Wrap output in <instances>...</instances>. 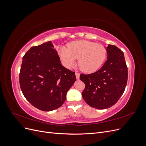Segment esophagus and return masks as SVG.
<instances>
[{
	"instance_id": "obj_1",
	"label": "esophagus",
	"mask_w": 146,
	"mask_h": 146,
	"mask_svg": "<svg viewBox=\"0 0 146 146\" xmlns=\"http://www.w3.org/2000/svg\"><path fill=\"white\" fill-rule=\"evenodd\" d=\"M76 78L78 80L79 78H80V73L76 72Z\"/></svg>"
}]
</instances>
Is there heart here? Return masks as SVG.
Returning a JSON list of instances; mask_svg holds the SVG:
<instances>
[{
	"instance_id": "obj_1",
	"label": "heart",
	"mask_w": 146,
	"mask_h": 146,
	"mask_svg": "<svg viewBox=\"0 0 146 146\" xmlns=\"http://www.w3.org/2000/svg\"><path fill=\"white\" fill-rule=\"evenodd\" d=\"M58 55L63 65L72 68L78 60V67L85 73L96 71L103 64L107 55V50L102 45L86 40L76 41L69 43L68 48H60Z\"/></svg>"
}]
</instances>
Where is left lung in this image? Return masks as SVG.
I'll return each mask as SVG.
<instances>
[{
	"label": "left lung",
	"instance_id": "left-lung-1",
	"mask_svg": "<svg viewBox=\"0 0 146 146\" xmlns=\"http://www.w3.org/2000/svg\"><path fill=\"white\" fill-rule=\"evenodd\" d=\"M107 60L98 71L81 74L80 80L85 84L82 97L91 107L105 109L112 107L125 91L128 69L123 52L116 46L107 48Z\"/></svg>",
	"mask_w": 146,
	"mask_h": 146
}]
</instances>
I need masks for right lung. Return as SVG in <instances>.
<instances>
[{
  "label": "right lung",
  "mask_w": 146,
  "mask_h": 146,
  "mask_svg": "<svg viewBox=\"0 0 146 146\" xmlns=\"http://www.w3.org/2000/svg\"><path fill=\"white\" fill-rule=\"evenodd\" d=\"M23 59L19 85L25 99L42 111L60 107L76 77L74 72L61 64L51 42L32 47Z\"/></svg>",
  "instance_id": "right-lung-1"
}]
</instances>
